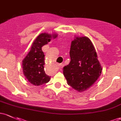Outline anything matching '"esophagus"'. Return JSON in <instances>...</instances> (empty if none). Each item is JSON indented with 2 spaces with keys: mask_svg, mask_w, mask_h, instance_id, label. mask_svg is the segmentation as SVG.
Listing matches in <instances>:
<instances>
[{
  "mask_svg": "<svg viewBox=\"0 0 121 121\" xmlns=\"http://www.w3.org/2000/svg\"><path fill=\"white\" fill-rule=\"evenodd\" d=\"M57 67L58 68H60L61 67V64H57Z\"/></svg>",
  "mask_w": 121,
  "mask_h": 121,
  "instance_id": "esophagus-1",
  "label": "esophagus"
}]
</instances>
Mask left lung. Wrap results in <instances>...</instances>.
<instances>
[{
    "mask_svg": "<svg viewBox=\"0 0 121 121\" xmlns=\"http://www.w3.org/2000/svg\"><path fill=\"white\" fill-rule=\"evenodd\" d=\"M75 38L71 42V61L63 68V74L69 86L82 92L95 83L102 69L91 40L87 37Z\"/></svg>",
    "mask_w": 121,
    "mask_h": 121,
    "instance_id": "obj_1",
    "label": "left lung"
}]
</instances>
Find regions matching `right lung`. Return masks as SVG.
<instances>
[{"label": "right lung", "instance_id": "obj_1", "mask_svg": "<svg viewBox=\"0 0 121 121\" xmlns=\"http://www.w3.org/2000/svg\"><path fill=\"white\" fill-rule=\"evenodd\" d=\"M57 34L50 35L41 33L33 43L30 52L22 61L24 75L31 84L40 86L49 82L50 77L44 71V53L42 47L48 44L51 38H56Z\"/></svg>", "mask_w": 121, "mask_h": 121}]
</instances>
